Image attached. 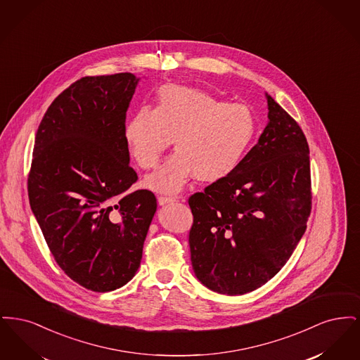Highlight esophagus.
Listing matches in <instances>:
<instances>
[{
	"instance_id": "1",
	"label": "esophagus",
	"mask_w": 360,
	"mask_h": 360,
	"mask_svg": "<svg viewBox=\"0 0 360 360\" xmlns=\"http://www.w3.org/2000/svg\"><path fill=\"white\" fill-rule=\"evenodd\" d=\"M174 201H175V198H174V197H165V195L158 197V202H159V205H166V204H170V202H174Z\"/></svg>"
}]
</instances>
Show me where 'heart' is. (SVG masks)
<instances>
[{
    "mask_svg": "<svg viewBox=\"0 0 360 360\" xmlns=\"http://www.w3.org/2000/svg\"><path fill=\"white\" fill-rule=\"evenodd\" d=\"M257 131L254 110L228 103L194 87L166 85L154 109L141 106L127 121L124 139L137 165L154 169L170 139L175 153L144 181L148 188L176 193L195 175L216 182L231 175L248 153Z\"/></svg>",
    "mask_w": 360,
    "mask_h": 360,
    "instance_id": "heart-1",
    "label": "heart"
}]
</instances>
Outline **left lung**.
I'll return each mask as SVG.
<instances>
[{"label":"left lung","mask_w":360,"mask_h":360,"mask_svg":"<svg viewBox=\"0 0 360 360\" xmlns=\"http://www.w3.org/2000/svg\"><path fill=\"white\" fill-rule=\"evenodd\" d=\"M266 98L269 122L239 167L188 198L191 266L220 294H245L270 281L305 233L311 209L307 137Z\"/></svg>","instance_id":"1"}]
</instances>
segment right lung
<instances>
[{"label":"right lung","instance_id":"add662e5","mask_svg":"<svg viewBox=\"0 0 360 360\" xmlns=\"http://www.w3.org/2000/svg\"><path fill=\"white\" fill-rule=\"evenodd\" d=\"M139 78L84 77L50 105L34 137L28 197L59 267L89 290L129 282L156 212L150 190L129 191L137 174L124 139Z\"/></svg>","mask_w":360,"mask_h":360}]
</instances>
